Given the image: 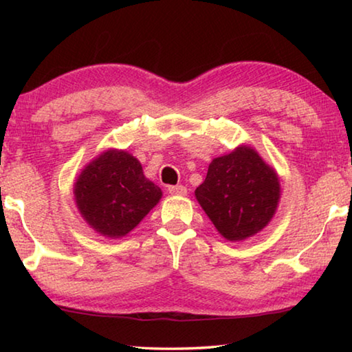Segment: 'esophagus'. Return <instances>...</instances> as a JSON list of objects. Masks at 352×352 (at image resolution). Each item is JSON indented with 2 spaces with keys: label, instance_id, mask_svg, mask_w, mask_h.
Instances as JSON below:
<instances>
[{
  "label": "esophagus",
  "instance_id": "obj_1",
  "mask_svg": "<svg viewBox=\"0 0 352 352\" xmlns=\"http://www.w3.org/2000/svg\"><path fill=\"white\" fill-rule=\"evenodd\" d=\"M168 190H169L170 195H180V197H183V195L188 194V189L182 186V184H177V186H169Z\"/></svg>",
  "mask_w": 352,
  "mask_h": 352
}]
</instances>
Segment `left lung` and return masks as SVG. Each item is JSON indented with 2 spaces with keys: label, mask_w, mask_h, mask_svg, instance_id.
<instances>
[{
  "label": "left lung",
  "mask_w": 352,
  "mask_h": 352,
  "mask_svg": "<svg viewBox=\"0 0 352 352\" xmlns=\"http://www.w3.org/2000/svg\"><path fill=\"white\" fill-rule=\"evenodd\" d=\"M195 199L220 236L241 242L270 223L281 199V183L275 168L254 147L241 144L212 160Z\"/></svg>",
  "instance_id": "left-lung-1"
}]
</instances>
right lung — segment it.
<instances>
[{
	"label": "right lung",
	"mask_w": 352,
	"mask_h": 352,
	"mask_svg": "<svg viewBox=\"0 0 352 352\" xmlns=\"http://www.w3.org/2000/svg\"><path fill=\"white\" fill-rule=\"evenodd\" d=\"M73 192L82 219L110 239L127 236L163 197L138 160L122 148L104 151L83 166Z\"/></svg>",
	"instance_id": "obj_1"
}]
</instances>
